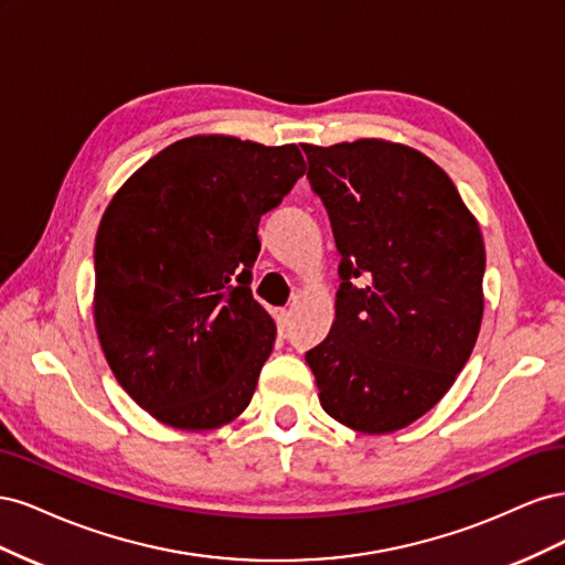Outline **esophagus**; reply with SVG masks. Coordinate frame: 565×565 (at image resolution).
Listing matches in <instances>:
<instances>
[{
  "mask_svg": "<svg viewBox=\"0 0 565 565\" xmlns=\"http://www.w3.org/2000/svg\"><path fill=\"white\" fill-rule=\"evenodd\" d=\"M273 316H276L278 330H285L287 328V320H289V311L287 309H276V311H273Z\"/></svg>",
  "mask_w": 565,
  "mask_h": 565,
  "instance_id": "obj_1",
  "label": "esophagus"
}]
</instances>
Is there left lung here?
<instances>
[{"mask_svg": "<svg viewBox=\"0 0 565 565\" xmlns=\"http://www.w3.org/2000/svg\"><path fill=\"white\" fill-rule=\"evenodd\" d=\"M341 254L330 334L306 353L324 413L391 434L446 396L483 320L486 245L455 183L384 139L301 143Z\"/></svg>", "mask_w": 565, "mask_h": 565, "instance_id": "left-lung-1", "label": "left lung"}]
</instances>
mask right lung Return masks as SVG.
Masks as SVG:
<instances>
[{
  "label": "right lung",
  "mask_w": 565,
  "mask_h": 565,
  "mask_svg": "<svg viewBox=\"0 0 565 565\" xmlns=\"http://www.w3.org/2000/svg\"><path fill=\"white\" fill-rule=\"evenodd\" d=\"M306 172L295 143L188 136L125 181L94 245L106 361L158 422L207 431L249 405L276 322L252 297L259 221Z\"/></svg>",
  "instance_id": "1"
}]
</instances>
